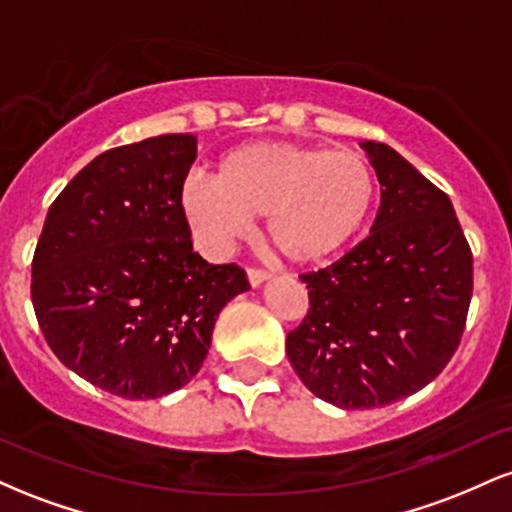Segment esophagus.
<instances>
[{"label": "esophagus", "instance_id": "esophagus-1", "mask_svg": "<svg viewBox=\"0 0 512 512\" xmlns=\"http://www.w3.org/2000/svg\"><path fill=\"white\" fill-rule=\"evenodd\" d=\"M269 276H272V274L264 272V269H255V267H250V269H248V281H250L252 289H257V286H262L264 281L269 279Z\"/></svg>", "mask_w": 512, "mask_h": 512}]
</instances>
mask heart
I'll return each instance as SVG.
<instances>
[{"instance_id":"obj_1","label":"heart","mask_w":512,"mask_h":512,"mask_svg":"<svg viewBox=\"0 0 512 512\" xmlns=\"http://www.w3.org/2000/svg\"><path fill=\"white\" fill-rule=\"evenodd\" d=\"M375 202L370 163L351 149L257 142L231 149L214 180L187 182L180 209L197 238L226 250L264 214V233L281 257L315 264L358 236Z\"/></svg>"}]
</instances>
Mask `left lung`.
Instances as JSON below:
<instances>
[{
    "label": "left lung",
    "mask_w": 512,
    "mask_h": 512,
    "mask_svg": "<svg viewBox=\"0 0 512 512\" xmlns=\"http://www.w3.org/2000/svg\"><path fill=\"white\" fill-rule=\"evenodd\" d=\"M361 146L378 216L342 260L301 274L310 310L286 337L303 385L339 409L385 407L436 380L472 301V250L450 197L387 144Z\"/></svg>",
    "instance_id": "obj_1"
}]
</instances>
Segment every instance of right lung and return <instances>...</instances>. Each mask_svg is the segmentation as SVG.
Instances as JSON below:
<instances>
[{
  "instance_id": "1",
  "label": "right lung",
  "mask_w": 512,
  "mask_h": 512,
  "mask_svg": "<svg viewBox=\"0 0 512 512\" xmlns=\"http://www.w3.org/2000/svg\"><path fill=\"white\" fill-rule=\"evenodd\" d=\"M195 158V134L117 146L45 216L35 317L64 366L110 395L158 399L190 383L223 305L250 289L238 264L192 250L180 190Z\"/></svg>"
}]
</instances>
